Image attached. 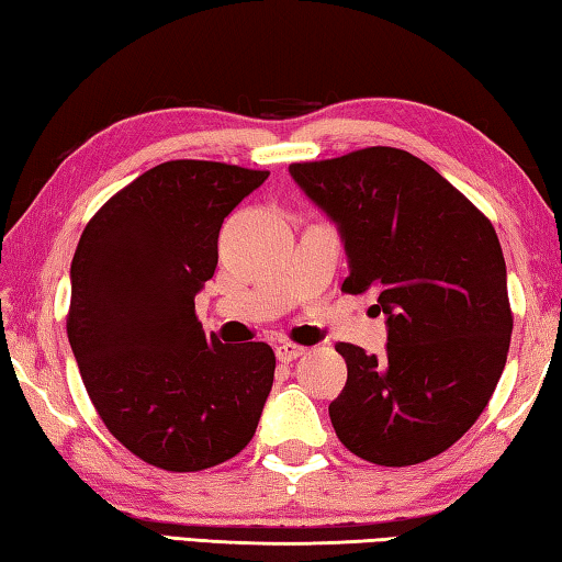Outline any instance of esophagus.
I'll list each match as a JSON object with an SVG mask.
<instances>
[{
  "mask_svg": "<svg viewBox=\"0 0 562 562\" xmlns=\"http://www.w3.org/2000/svg\"><path fill=\"white\" fill-rule=\"evenodd\" d=\"M304 351H307V347H302V345H292V341H280L278 347H274V355H278V359L280 361H292V359H297V357H302Z\"/></svg>",
  "mask_w": 562,
  "mask_h": 562,
  "instance_id": "obj_1",
  "label": "esophagus"
}]
</instances>
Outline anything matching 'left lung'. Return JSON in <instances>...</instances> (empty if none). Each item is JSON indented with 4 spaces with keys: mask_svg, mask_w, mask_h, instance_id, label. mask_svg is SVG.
Wrapping results in <instances>:
<instances>
[{
    "mask_svg": "<svg viewBox=\"0 0 562 562\" xmlns=\"http://www.w3.org/2000/svg\"><path fill=\"white\" fill-rule=\"evenodd\" d=\"M339 225L349 278L376 294L386 357L349 341L347 384L329 404L347 449L376 465H414L461 439L506 367L513 312L493 225L459 188L402 148L372 146L290 166Z\"/></svg>",
    "mask_w": 562,
    "mask_h": 562,
    "instance_id": "8db88e82",
    "label": "left lung"
}]
</instances>
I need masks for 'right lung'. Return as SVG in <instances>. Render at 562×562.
Instances as JSON below:
<instances>
[{
	"instance_id": "1",
	"label": "right lung",
	"mask_w": 562,
	"mask_h": 562,
	"mask_svg": "<svg viewBox=\"0 0 562 562\" xmlns=\"http://www.w3.org/2000/svg\"><path fill=\"white\" fill-rule=\"evenodd\" d=\"M268 176L166 160L111 195L76 245L66 335L83 386L106 429L156 469H213L258 429L274 351L207 337L195 294L223 221Z\"/></svg>"
}]
</instances>
